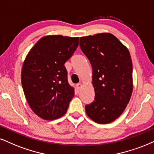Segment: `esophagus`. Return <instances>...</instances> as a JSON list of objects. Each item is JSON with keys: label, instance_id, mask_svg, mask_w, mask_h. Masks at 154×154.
Instances as JSON below:
<instances>
[{"label": "esophagus", "instance_id": "1", "mask_svg": "<svg viewBox=\"0 0 154 154\" xmlns=\"http://www.w3.org/2000/svg\"><path fill=\"white\" fill-rule=\"evenodd\" d=\"M76 88L78 89V91H81V88H82V84H81V83H78L76 85Z\"/></svg>", "mask_w": 154, "mask_h": 154}]
</instances>
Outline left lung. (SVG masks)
<instances>
[{
  "mask_svg": "<svg viewBox=\"0 0 154 154\" xmlns=\"http://www.w3.org/2000/svg\"><path fill=\"white\" fill-rule=\"evenodd\" d=\"M80 47L91 64L94 100L86 105V114L106 124L119 117L133 91V66L128 48L113 34L98 33L80 38Z\"/></svg>",
  "mask_w": 154,
  "mask_h": 154,
  "instance_id": "1",
  "label": "left lung"
}]
</instances>
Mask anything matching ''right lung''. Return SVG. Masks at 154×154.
I'll return each mask as SVG.
<instances>
[{
	"mask_svg": "<svg viewBox=\"0 0 154 154\" xmlns=\"http://www.w3.org/2000/svg\"><path fill=\"white\" fill-rule=\"evenodd\" d=\"M79 45V38L60 35L41 38L28 52L23 64L21 83L28 105L41 119L63 116L74 96L65 63Z\"/></svg>",
	"mask_w": 154,
	"mask_h": 154,
	"instance_id": "1",
	"label": "right lung"
}]
</instances>
